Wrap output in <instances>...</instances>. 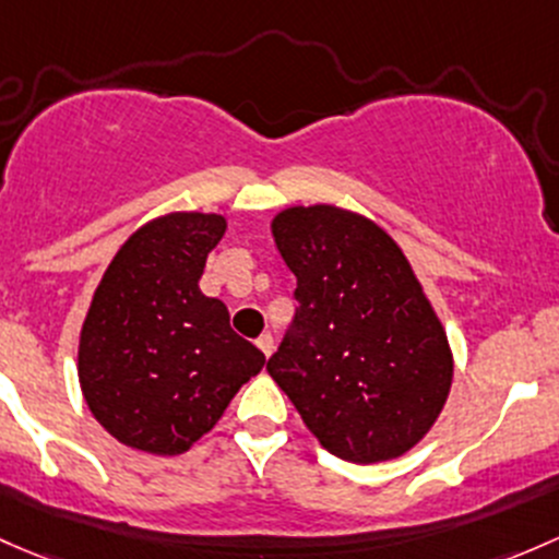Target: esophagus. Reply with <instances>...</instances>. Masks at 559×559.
Instances as JSON below:
<instances>
[{"label": "esophagus", "mask_w": 559, "mask_h": 559, "mask_svg": "<svg viewBox=\"0 0 559 559\" xmlns=\"http://www.w3.org/2000/svg\"><path fill=\"white\" fill-rule=\"evenodd\" d=\"M257 348L262 350L264 358H267L270 354H273V348H275V345H273V337H270V334H262V337H257Z\"/></svg>", "instance_id": "obj_1"}]
</instances>
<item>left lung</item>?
Masks as SVG:
<instances>
[{"label":"left lung","mask_w":559,"mask_h":559,"mask_svg":"<svg viewBox=\"0 0 559 559\" xmlns=\"http://www.w3.org/2000/svg\"><path fill=\"white\" fill-rule=\"evenodd\" d=\"M270 230L299 302L270 378L332 455H404L452 385L448 334L407 257L372 219L326 203L284 209Z\"/></svg>","instance_id":"obj_1"}]
</instances>
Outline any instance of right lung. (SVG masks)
<instances>
[{
	"label": "right lung",
	"instance_id": "add662e5",
	"mask_svg": "<svg viewBox=\"0 0 559 559\" xmlns=\"http://www.w3.org/2000/svg\"><path fill=\"white\" fill-rule=\"evenodd\" d=\"M222 214L174 211L109 262L80 332L78 374L93 418L126 448L179 455L209 433L264 354L198 286Z\"/></svg>",
	"mask_w": 559,
	"mask_h": 559
}]
</instances>
